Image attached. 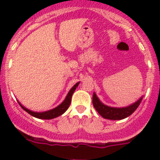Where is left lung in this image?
<instances>
[{
    "mask_svg": "<svg viewBox=\"0 0 160 160\" xmlns=\"http://www.w3.org/2000/svg\"><path fill=\"white\" fill-rule=\"evenodd\" d=\"M142 97H141L138 101L131 105L118 108V107H111L104 105L102 102H100L95 93L93 94V105L96 109V111L102 117L111 120H121L130 116L138 108L140 102H142Z\"/></svg>",
    "mask_w": 160,
    "mask_h": 160,
    "instance_id": "left-lung-1",
    "label": "left lung"
}]
</instances>
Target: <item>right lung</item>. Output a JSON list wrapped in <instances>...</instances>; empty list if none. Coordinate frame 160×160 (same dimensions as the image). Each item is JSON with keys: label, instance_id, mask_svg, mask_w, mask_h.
<instances>
[{"label": "right lung", "instance_id": "right-lung-1", "mask_svg": "<svg viewBox=\"0 0 160 160\" xmlns=\"http://www.w3.org/2000/svg\"><path fill=\"white\" fill-rule=\"evenodd\" d=\"M79 82L76 83V84L70 89V90L69 91L67 95H66L65 100L62 102L61 103L60 105L58 106V107H55V108L52 109V110H49V111H44V112H34V111H30V110H29V109L24 107L19 102H18V103H19V105L22 107V108L23 109V110H25L26 112H28L29 114H31L32 116L35 117V118H41V119H52V118H57V117L60 116V115H62V114H64L66 111V110L69 108V107H70V102H71L72 95H73L74 90H76V88H77Z\"/></svg>", "mask_w": 160, "mask_h": 160}]
</instances>
